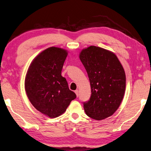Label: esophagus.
Instances as JSON below:
<instances>
[{
    "label": "esophagus",
    "instance_id": "obj_1",
    "mask_svg": "<svg viewBox=\"0 0 151 151\" xmlns=\"http://www.w3.org/2000/svg\"><path fill=\"white\" fill-rule=\"evenodd\" d=\"M75 93H76V96H78V90H75Z\"/></svg>",
    "mask_w": 151,
    "mask_h": 151
}]
</instances>
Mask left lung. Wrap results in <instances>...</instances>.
Segmentation results:
<instances>
[{"label": "left lung", "instance_id": "obj_1", "mask_svg": "<svg viewBox=\"0 0 151 151\" xmlns=\"http://www.w3.org/2000/svg\"><path fill=\"white\" fill-rule=\"evenodd\" d=\"M80 60L88 73L91 97L84 103L85 113L97 120L113 115L120 105L126 89V75L113 52L95 46L83 49Z\"/></svg>", "mask_w": 151, "mask_h": 151}]
</instances>
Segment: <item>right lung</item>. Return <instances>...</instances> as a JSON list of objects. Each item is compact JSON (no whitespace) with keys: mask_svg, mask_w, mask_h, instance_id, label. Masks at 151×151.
<instances>
[{"mask_svg":"<svg viewBox=\"0 0 151 151\" xmlns=\"http://www.w3.org/2000/svg\"><path fill=\"white\" fill-rule=\"evenodd\" d=\"M67 54L66 50L58 47L44 50L32 60L26 74L25 89L29 101L52 119L64 113L76 97L61 76Z\"/></svg>","mask_w":151,"mask_h":151,"instance_id":"right-lung-1","label":"right lung"}]
</instances>
